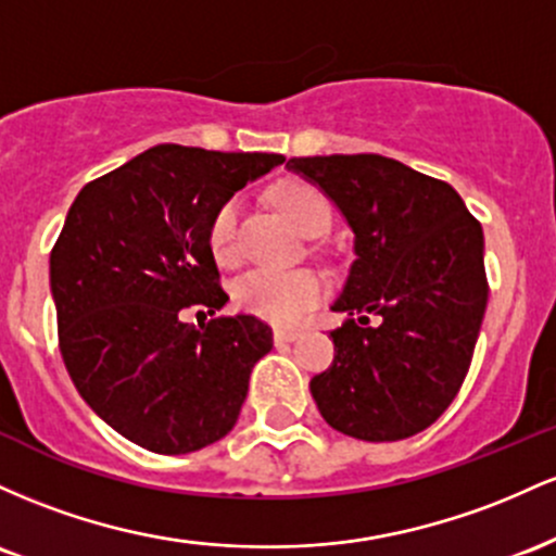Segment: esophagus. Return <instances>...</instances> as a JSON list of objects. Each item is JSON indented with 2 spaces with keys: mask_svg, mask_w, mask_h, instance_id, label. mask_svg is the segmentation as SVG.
Wrapping results in <instances>:
<instances>
[{
  "mask_svg": "<svg viewBox=\"0 0 556 556\" xmlns=\"http://www.w3.org/2000/svg\"><path fill=\"white\" fill-rule=\"evenodd\" d=\"M273 339H276V344H291V341L299 339V330H286V328H278L276 333H273Z\"/></svg>",
  "mask_w": 556,
  "mask_h": 556,
  "instance_id": "obj_1",
  "label": "esophagus"
}]
</instances>
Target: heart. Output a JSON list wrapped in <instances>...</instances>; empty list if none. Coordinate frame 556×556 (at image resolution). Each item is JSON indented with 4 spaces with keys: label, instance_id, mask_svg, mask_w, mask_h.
<instances>
[{
    "label": "heart",
    "instance_id": "heart-1",
    "mask_svg": "<svg viewBox=\"0 0 556 556\" xmlns=\"http://www.w3.org/2000/svg\"><path fill=\"white\" fill-rule=\"evenodd\" d=\"M278 210L289 217V223L302 236L326 233L330 226L328 199L302 180H286L273 191ZM239 202L230 199L215 212L210 223V249L217 262L230 265L239 257ZM236 304L247 315L260 317L270 326H294L326 296V280L315 270L299 267V270H249L247 276L236 280L233 289Z\"/></svg>",
    "mask_w": 556,
    "mask_h": 556
}]
</instances>
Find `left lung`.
Returning a JSON list of instances; mask_svg holds the SVG:
<instances>
[{
  "instance_id": "1",
  "label": "left lung",
  "mask_w": 556,
  "mask_h": 556,
  "mask_svg": "<svg viewBox=\"0 0 556 556\" xmlns=\"http://www.w3.org/2000/svg\"><path fill=\"white\" fill-rule=\"evenodd\" d=\"M286 167L354 233V262L330 304L346 320L330 330L333 365L309 380L312 399L352 439H409L439 420L470 367L489 302L483 228L452 186L399 160L330 154Z\"/></svg>"
}]
</instances>
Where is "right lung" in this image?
<instances>
[{"mask_svg": "<svg viewBox=\"0 0 556 556\" xmlns=\"http://www.w3.org/2000/svg\"><path fill=\"white\" fill-rule=\"evenodd\" d=\"M283 154L160 143L71 204L49 257L60 352L84 402L128 441L189 454L236 426L273 330L226 307L210 249L215 212Z\"/></svg>", "mask_w": 556, "mask_h": 556, "instance_id": "1", "label": "right lung"}]
</instances>
